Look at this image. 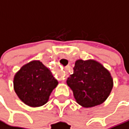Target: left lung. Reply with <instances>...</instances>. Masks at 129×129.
I'll return each mask as SVG.
<instances>
[{
    "instance_id": "left-lung-1",
    "label": "left lung",
    "mask_w": 129,
    "mask_h": 129,
    "mask_svg": "<svg viewBox=\"0 0 129 129\" xmlns=\"http://www.w3.org/2000/svg\"><path fill=\"white\" fill-rule=\"evenodd\" d=\"M67 83L73 90L76 102L86 108L105 102L113 86L109 72L92 59L77 60L73 73L67 78Z\"/></svg>"
}]
</instances>
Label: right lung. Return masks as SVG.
Listing matches in <instances>:
<instances>
[{
  "mask_svg": "<svg viewBox=\"0 0 129 129\" xmlns=\"http://www.w3.org/2000/svg\"><path fill=\"white\" fill-rule=\"evenodd\" d=\"M58 84L51 71L39 60L26 64L14 79V91L26 105L38 107L47 103Z\"/></svg>",
  "mask_w": 129,
  "mask_h": 129,
  "instance_id": "add662e5",
  "label": "right lung"
}]
</instances>
